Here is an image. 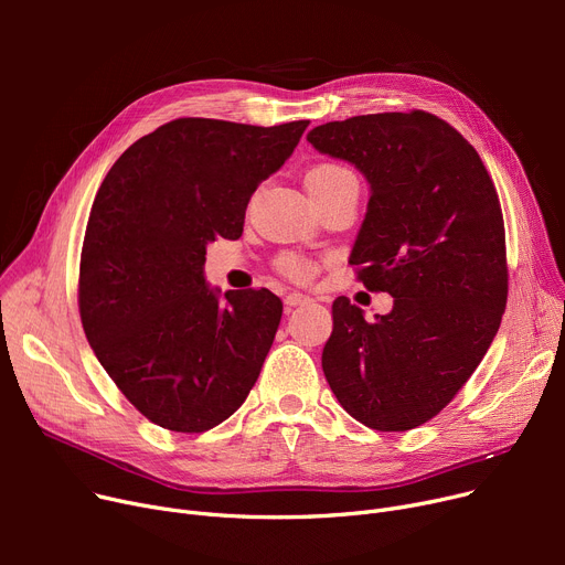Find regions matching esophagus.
I'll return each instance as SVG.
<instances>
[{
    "label": "esophagus",
    "instance_id": "obj_1",
    "mask_svg": "<svg viewBox=\"0 0 565 565\" xmlns=\"http://www.w3.org/2000/svg\"><path fill=\"white\" fill-rule=\"evenodd\" d=\"M307 302H311L309 295H305V292H298V290L288 292L286 298H284V305H286V309H288V311H290V309H295V307H300V305H307Z\"/></svg>",
    "mask_w": 565,
    "mask_h": 565
}]
</instances>
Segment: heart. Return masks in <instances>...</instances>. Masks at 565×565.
<instances>
[{"instance_id": "1", "label": "heart", "mask_w": 565, "mask_h": 565, "mask_svg": "<svg viewBox=\"0 0 565 565\" xmlns=\"http://www.w3.org/2000/svg\"><path fill=\"white\" fill-rule=\"evenodd\" d=\"M348 173L350 171L341 164H318V167L309 169L307 183L309 185L330 183V181H334V178H341V175H348ZM279 270L286 273L292 279H307L313 273V263L305 256H298V254H286V256L279 258Z\"/></svg>"}]
</instances>
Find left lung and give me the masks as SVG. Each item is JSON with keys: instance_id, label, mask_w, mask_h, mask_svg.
Here are the masks:
<instances>
[{"instance_id": "left-lung-1", "label": "left lung", "mask_w": 565, "mask_h": 565, "mask_svg": "<svg viewBox=\"0 0 565 565\" xmlns=\"http://www.w3.org/2000/svg\"><path fill=\"white\" fill-rule=\"evenodd\" d=\"M354 164L371 199L350 265L390 313L332 305L322 371L343 409L373 430H409L447 407L477 371L507 309L503 217L473 146L428 111L352 116L307 135Z\"/></svg>"}]
</instances>
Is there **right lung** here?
I'll use <instances>...</instances> for the list:
<instances>
[{"mask_svg": "<svg viewBox=\"0 0 565 565\" xmlns=\"http://www.w3.org/2000/svg\"><path fill=\"white\" fill-rule=\"evenodd\" d=\"M307 126L175 118L137 139L96 194L79 260L82 328L116 387L167 430L228 419L270 352L281 300L207 286L205 247L243 235L252 194Z\"/></svg>", "mask_w": 565, "mask_h": 565, "instance_id": "right-lung-1", "label": "right lung"}]
</instances>
